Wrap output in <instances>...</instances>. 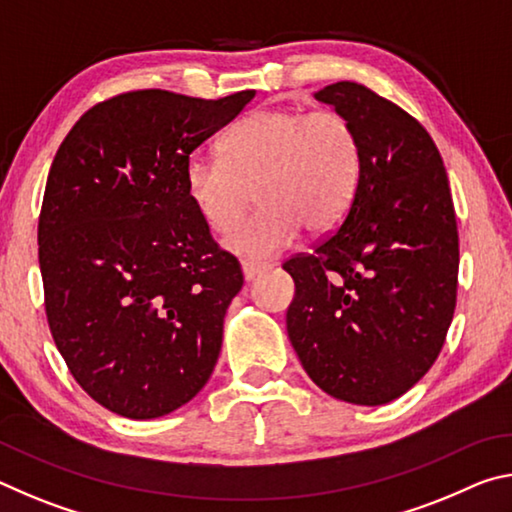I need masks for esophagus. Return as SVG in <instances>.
<instances>
[{
    "instance_id": "obj_1",
    "label": "esophagus",
    "mask_w": 512,
    "mask_h": 512,
    "mask_svg": "<svg viewBox=\"0 0 512 512\" xmlns=\"http://www.w3.org/2000/svg\"><path fill=\"white\" fill-rule=\"evenodd\" d=\"M241 271H244V280L250 282V280H255L257 275H262L264 271H268V266L259 264V262H250V259H246V262H241Z\"/></svg>"
}]
</instances>
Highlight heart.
Here are the masks:
<instances>
[{
	"label": "heart",
	"mask_w": 512,
	"mask_h": 512,
	"mask_svg": "<svg viewBox=\"0 0 512 512\" xmlns=\"http://www.w3.org/2000/svg\"><path fill=\"white\" fill-rule=\"evenodd\" d=\"M363 149L357 126L336 110L259 108L223 137L221 158L192 155L185 192L214 232L257 212L225 237L232 253L273 257L300 228H334L357 196Z\"/></svg>",
	"instance_id": "heart-1"
}]
</instances>
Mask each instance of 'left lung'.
<instances>
[{"label":"left lung","mask_w":512,"mask_h":512,"mask_svg":"<svg viewBox=\"0 0 512 512\" xmlns=\"http://www.w3.org/2000/svg\"><path fill=\"white\" fill-rule=\"evenodd\" d=\"M316 99L357 126L363 171L343 223L282 268L289 341L336 400L379 406L427 375L456 307L458 232L443 158L420 121L361 83Z\"/></svg>","instance_id":"obj_1"}]
</instances>
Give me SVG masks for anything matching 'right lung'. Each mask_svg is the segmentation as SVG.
I'll list each match as a JSON object with an SVG mask.
<instances>
[{"label":"right lung","instance_id":"obj_1","mask_svg":"<svg viewBox=\"0 0 512 512\" xmlns=\"http://www.w3.org/2000/svg\"><path fill=\"white\" fill-rule=\"evenodd\" d=\"M253 97L119 94L85 112L51 162L38 223L49 329L112 413L162 418L212 375L244 275L189 201L185 164Z\"/></svg>","mask_w":512,"mask_h":512}]
</instances>
